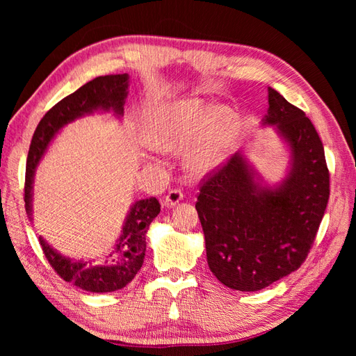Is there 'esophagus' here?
Masks as SVG:
<instances>
[{"mask_svg":"<svg viewBox=\"0 0 356 356\" xmlns=\"http://www.w3.org/2000/svg\"><path fill=\"white\" fill-rule=\"evenodd\" d=\"M182 199H184V195H182L179 190H170L168 193V196L165 197V200L161 202V207L170 209V208H174L175 204H178Z\"/></svg>","mask_w":356,"mask_h":356,"instance_id":"1","label":"esophagus"}]
</instances>
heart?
Here are the masks:
<instances>
[{"label":"heart","instance_id":"1","mask_svg":"<svg viewBox=\"0 0 356 356\" xmlns=\"http://www.w3.org/2000/svg\"><path fill=\"white\" fill-rule=\"evenodd\" d=\"M239 134V115L232 106H212L188 98L166 104L153 113L144 129L148 147L175 154L186 149L184 168L203 178L218 170L229 159Z\"/></svg>","mask_w":356,"mask_h":356}]
</instances>
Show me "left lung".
Masks as SVG:
<instances>
[{
	"instance_id": "1",
	"label": "left lung",
	"mask_w": 356,
	"mask_h": 356,
	"mask_svg": "<svg viewBox=\"0 0 356 356\" xmlns=\"http://www.w3.org/2000/svg\"><path fill=\"white\" fill-rule=\"evenodd\" d=\"M261 126H275L288 152L284 177L268 186L239 149L200 188L196 209L211 272L232 289L258 291L301 266L330 197V174L316 129L268 88Z\"/></svg>"
}]
</instances>
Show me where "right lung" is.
<instances>
[{"label":"right lung","mask_w":356,"mask_h":356,"mask_svg":"<svg viewBox=\"0 0 356 356\" xmlns=\"http://www.w3.org/2000/svg\"><path fill=\"white\" fill-rule=\"evenodd\" d=\"M129 83H131L129 74L96 77L63 98L41 118L32 136L26 160L25 208L31 221L35 170L50 143L60 129L84 115L113 113V117L120 120L124 113ZM159 212L160 203L156 197L132 203L124 218L122 234L114 243V251L106 255L104 264L93 266V260H75V258L60 254L42 236L38 239L49 263L63 281L71 282L89 293H113L132 282L139 268L143 267L147 232Z\"/></svg>","instance_id":"obj_1"}]
</instances>
